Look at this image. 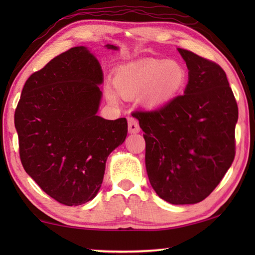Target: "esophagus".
<instances>
[{
    "label": "esophagus",
    "mask_w": 255,
    "mask_h": 255,
    "mask_svg": "<svg viewBox=\"0 0 255 255\" xmlns=\"http://www.w3.org/2000/svg\"><path fill=\"white\" fill-rule=\"evenodd\" d=\"M128 130L130 133H136L139 132L140 128H139V124H138L137 120L135 118H128Z\"/></svg>",
    "instance_id": "1"
}]
</instances>
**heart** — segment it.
<instances>
[{
    "label": "heart",
    "mask_w": 255,
    "mask_h": 255,
    "mask_svg": "<svg viewBox=\"0 0 255 255\" xmlns=\"http://www.w3.org/2000/svg\"><path fill=\"white\" fill-rule=\"evenodd\" d=\"M118 91L125 97L144 93V102L149 107L165 105L184 85V72L171 60L146 63L120 70L115 77ZM110 98L115 94L109 91Z\"/></svg>",
    "instance_id": "1"
}]
</instances>
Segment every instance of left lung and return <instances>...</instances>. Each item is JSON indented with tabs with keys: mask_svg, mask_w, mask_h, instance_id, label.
Here are the masks:
<instances>
[{
	"mask_svg": "<svg viewBox=\"0 0 255 255\" xmlns=\"http://www.w3.org/2000/svg\"><path fill=\"white\" fill-rule=\"evenodd\" d=\"M178 50L189 70L184 94L133 117L145 132L150 185L163 200L189 205L206 199L234 161L239 108L218 64Z\"/></svg>",
	"mask_w": 255,
	"mask_h": 255,
	"instance_id": "left-lung-1",
	"label": "left lung"
}]
</instances>
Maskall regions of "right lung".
Wrapping results in <instances>:
<instances>
[{"instance_id": "1", "label": "right lung", "mask_w": 255, "mask_h": 255, "mask_svg": "<svg viewBox=\"0 0 255 255\" xmlns=\"http://www.w3.org/2000/svg\"><path fill=\"white\" fill-rule=\"evenodd\" d=\"M102 81L94 55L73 47L30 75L16 106L23 169L63 205H83L97 196L108 156L126 139V118L97 116Z\"/></svg>"}]
</instances>
